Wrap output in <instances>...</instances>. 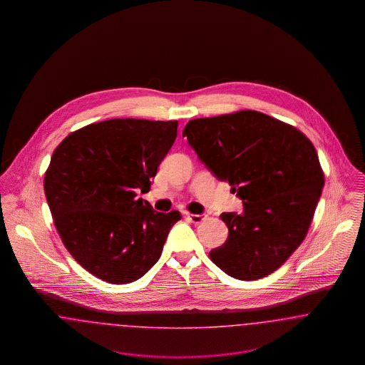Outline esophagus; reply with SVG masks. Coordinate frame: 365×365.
<instances>
[{"mask_svg": "<svg viewBox=\"0 0 365 365\" xmlns=\"http://www.w3.org/2000/svg\"><path fill=\"white\" fill-rule=\"evenodd\" d=\"M186 217L194 225H200V223H202V222H205L208 219L207 215H194V213H187Z\"/></svg>", "mask_w": 365, "mask_h": 365, "instance_id": "34e87169", "label": "esophagus"}]
</instances>
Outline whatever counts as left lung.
I'll list each match as a JSON object with an SVG mask.
<instances>
[{
  "mask_svg": "<svg viewBox=\"0 0 365 365\" xmlns=\"http://www.w3.org/2000/svg\"><path fill=\"white\" fill-rule=\"evenodd\" d=\"M183 137L243 201L242 213L220 215L228 238L210 250V260L240 280L277 271L305 240L324 186L312 142L294 125L250 109L192 119Z\"/></svg>",
  "mask_w": 365,
  "mask_h": 365,
  "instance_id": "8db88e82",
  "label": "left lung"
}]
</instances>
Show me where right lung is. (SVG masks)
<instances>
[{
    "label": "right lung",
    "instance_id": "right-lung-1",
    "mask_svg": "<svg viewBox=\"0 0 365 365\" xmlns=\"http://www.w3.org/2000/svg\"><path fill=\"white\" fill-rule=\"evenodd\" d=\"M178 122L110 119L61 140L43 189L57 232L86 271L108 283L142 278L161 256L179 210L161 213L137 198L174 145Z\"/></svg>",
    "mask_w": 365,
    "mask_h": 365
}]
</instances>
